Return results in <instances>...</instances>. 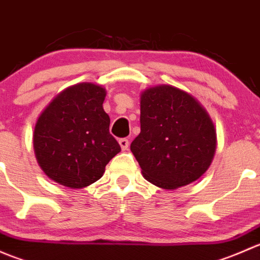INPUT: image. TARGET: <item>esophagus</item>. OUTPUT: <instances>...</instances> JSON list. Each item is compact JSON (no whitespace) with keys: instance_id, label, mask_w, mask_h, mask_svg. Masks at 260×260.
<instances>
[{"instance_id":"esophagus-1","label":"esophagus","mask_w":260,"mask_h":260,"mask_svg":"<svg viewBox=\"0 0 260 260\" xmlns=\"http://www.w3.org/2000/svg\"><path fill=\"white\" fill-rule=\"evenodd\" d=\"M118 142H119V146L120 148H122V151H127L128 146H129V141H128L127 138H120Z\"/></svg>"}]
</instances>
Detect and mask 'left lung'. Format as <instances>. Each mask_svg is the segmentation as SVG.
Segmentation results:
<instances>
[{"label": "left lung", "mask_w": 260, "mask_h": 260, "mask_svg": "<svg viewBox=\"0 0 260 260\" xmlns=\"http://www.w3.org/2000/svg\"><path fill=\"white\" fill-rule=\"evenodd\" d=\"M216 148L210 117L193 96L171 85L141 95V133L131 151L153 185L174 190L203 176Z\"/></svg>", "instance_id": "left-lung-1"}]
</instances>
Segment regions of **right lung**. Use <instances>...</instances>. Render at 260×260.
<instances>
[{"instance_id": "obj_1", "label": "right lung", "mask_w": 260, "mask_h": 260, "mask_svg": "<svg viewBox=\"0 0 260 260\" xmlns=\"http://www.w3.org/2000/svg\"><path fill=\"white\" fill-rule=\"evenodd\" d=\"M104 98L102 86L77 84L56 95L39 117L34 148L43 171L55 182L72 188L91 185L120 151L109 133Z\"/></svg>"}]
</instances>
